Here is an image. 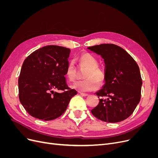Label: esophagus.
<instances>
[{
  "label": "esophagus",
  "mask_w": 158,
  "mask_h": 158,
  "mask_svg": "<svg viewBox=\"0 0 158 158\" xmlns=\"http://www.w3.org/2000/svg\"><path fill=\"white\" fill-rule=\"evenodd\" d=\"M80 94L82 95V96H84V97H86L89 95L88 94H85V93H82V92H80Z\"/></svg>",
  "instance_id": "34e87169"
}]
</instances>
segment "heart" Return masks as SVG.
<instances>
[{
	"mask_svg": "<svg viewBox=\"0 0 158 158\" xmlns=\"http://www.w3.org/2000/svg\"><path fill=\"white\" fill-rule=\"evenodd\" d=\"M80 62L82 65L88 68V70L84 74L85 80H79L72 85L73 88L80 92H92L99 88L100 81L103 83L105 80V76L103 72L98 68L99 62L93 55L85 52L80 57ZM76 70L73 61L69 63L66 70L65 76L70 81L74 80Z\"/></svg>",
	"mask_w": 158,
	"mask_h": 158,
	"instance_id": "1",
	"label": "heart"
}]
</instances>
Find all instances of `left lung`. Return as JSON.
<instances>
[{"label":"left lung","instance_id":"obj_1","mask_svg":"<svg viewBox=\"0 0 158 158\" xmlns=\"http://www.w3.org/2000/svg\"><path fill=\"white\" fill-rule=\"evenodd\" d=\"M88 49L101 55L106 65V83L95 93L99 102L92 113L107 123L124 121L131 115L140 100L142 81L139 66L118 45L101 44Z\"/></svg>","mask_w":158,"mask_h":158}]
</instances>
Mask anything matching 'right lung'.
<instances>
[{
	"label": "right lung",
	"instance_id": "obj_1",
	"mask_svg": "<svg viewBox=\"0 0 158 158\" xmlns=\"http://www.w3.org/2000/svg\"><path fill=\"white\" fill-rule=\"evenodd\" d=\"M70 52L64 47L47 45L33 51L23 61L18 78L19 99L31 116L43 121L58 118L77 94L68 86L64 76Z\"/></svg>",
	"mask_w": 158,
	"mask_h": 158
}]
</instances>
